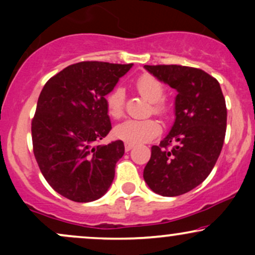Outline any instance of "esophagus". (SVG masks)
Wrapping results in <instances>:
<instances>
[{"label":"esophagus","mask_w":255,"mask_h":255,"mask_svg":"<svg viewBox=\"0 0 255 255\" xmlns=\"http://www.w3.org/2000/svg\"><path fill=\"white\" fill-rule=\"evenodd\" d=\"M133 147H134V145L130 144V142H126V144H125V150H126V152L130 151Z\"/></svg>","instance_id":"1"}]
</instances>
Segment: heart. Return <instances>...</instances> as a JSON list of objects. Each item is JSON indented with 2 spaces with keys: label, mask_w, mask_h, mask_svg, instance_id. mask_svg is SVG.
<instances>
[{
  "label": "heart",
  "mask_w": 255,
  "mask_h": 255,
  "mask_svg": "<svg viewBox=\"0 0 255 255\" xmlns=\"http://www.w3.org/2000/svg\"><path fill=\"white\" fill-rule=\"evenodd\" d=\"M135 87L137 92L148 102H151V110L154 115L165 116L169 111V105L163 101L164 86L162 81L151 74H142L136 79ZM108 114L113 119L122 118L125 111V91L122 87L116 86L108 93L105 98ZM160 127L153 119L146 120H127L118 125L114 129L119 139L131 144H140L153 139L158 135Z\"/></svg>",
  "instance_id": "obj_1"
}]
</instances>
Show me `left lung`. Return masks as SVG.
I'll use <instances>...</instances> for the list:
<instances>
[{"instance_id": "left-lung-1", "label": "left lung", "mask_w": 255, "mask_h": 255, "mask_svg": "<svg viewBox=\"0 0 255 255\" xmlns=\"http://www.w3.org/2000/svg\"><path fill=\"white\" fill-rule=\"evenodd\" d=\"M145 68L177 91L170 133L151 147L144 169L148 187L163 197L192 191L210 175L223 147L227 105L217 79L203 69L177 64Z\"/></svg>"}]
</instances>
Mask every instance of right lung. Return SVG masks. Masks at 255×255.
I'll use <instances>...</instances> for the list:
<instances>
[{"label": "right lung", "instance_id": "1", "mask_svg": "<svg viewBox=\"0 0 255 255\" xmlns=\"http://www.w3.org/2000/svg\"><path fill=\"white\" fill-rule=\"evenodd\" d=\"M131 66L83 61L49 79L40 92L31 125L33 153L46 182L69 200H97L113 182L125 145H97L111 129L104 97Z\"/></svg>", "mask_w": 255, "mask_h": 255}]
</instances>
